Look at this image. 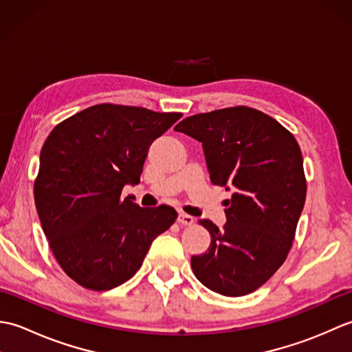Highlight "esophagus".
I'll list each match as a JSON object with an SVG mask.
<instances>
[{
    "label": "esophagus",
    "mask_w": 352,
    "mask_h": 352,
    "mask_svg": "<svg viewBox=\"0 0 352 352\" xmlns=\"http://www.w3.org/2000/svg\"><path fill=\"white\" fill-rule=\"evenodd\" d=\"M178 223H182V226H192L195 219H193V216L190 214H186V213H180L178 214Z\"/></svg>",
    "instance_id": "esophagus-1"
}]
</instances>
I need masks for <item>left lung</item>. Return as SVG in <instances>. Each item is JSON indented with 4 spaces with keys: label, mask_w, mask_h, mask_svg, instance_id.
Instances as JSON below:
<instances>
[{
    "label": "left lung",
    "mask_w": 352,
    "mask_h": 352,
    "mask_svg": "<svg viewBox=\"0 0 352 352\" xmlns=\"http://www.w3.org/2000/svg\"><path fill=\"white\" fill-rule=\"evenodd\" d=\"M203 144L210 180L233 190L222 230H208L210 248L190 258L206 287L223 296L257 290L278 271L294 243L307 193L300 145L263 111L236 106L198 113L177 124Z\"/></svg>",
    "instance_id": "left-lung-1"
}]
</instances>
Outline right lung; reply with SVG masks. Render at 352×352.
Here are the masks:
<instances>
[{
	"label": "right lung",
	"instance_id": "1",
	"mask_svg": "<svg viewBox=\"0 0 352 352\" xmlns=\"http://www.w3.org/2000/svg\"><path fill=\"white\" fill-rule=\"evenodd\" d=\"M182 116L104 102L57 124L45 140L36 210L57 263L81 287L129 281L175 222L172 207H140L121 193L139 184L149 145Z\"/></svg>",
	"mask_w": 352,
	"mask_h": 352
}]
</instances>
